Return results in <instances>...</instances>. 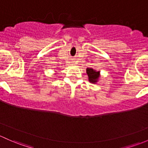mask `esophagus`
Here are the masks:
<instances>
[{
  "label": "esophagus",
  "mask_w": 148,
  "mask_h": 148,
  "mask_svg": "<svg viewBox=\"0 0 148 148\" xmlns=\"http://www.w3.org/2000/svg\"><path fill=\"white\" fill-rule=\"evenodd\" d=\"M73 63H76V61H75V60H73Z\"/></svg>",
  "instance_id": "esophagus-1"
}]
</instances>
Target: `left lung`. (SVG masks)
I'll use <instances>...</instances> for the list:
<instances>
[{
    "instance_id": "8db88e82",
    "label": "left lung",
    "mask_w": 148,
    "mask_h": 148,
    "mask_svg": "<svg viewBox=\"0 0 148 148\" xmlns=\"http://www.w3.org/2000/svg\"><path fill=\"white\" fill-rule=\"evenodd\" d=\"M87 74L88 75V80L90 83H95L97 81L99 76H100V72L95 71L92 68H87L86 69Z\"/></svg>"
}]
</instances>
